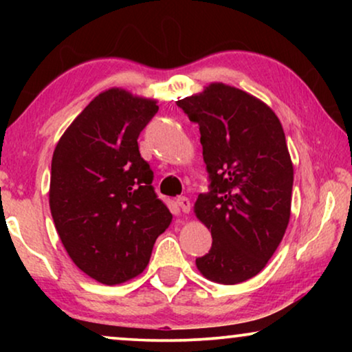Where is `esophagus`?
I'll return each mask as SVG.
<instances>
[{"label": "esophagus", "mask_w": 352, "mask_h": 352, "mask_svg": "<svg viewBox=\"0 0 352 352\" xmlns=\"http://www.w3.org/2000/svg\"><path fill=\"white\" fill-rule=\"evenodd\" d=\"M176 204L179 205L182 213H189V211H190V200L187 199V197H177Z\"/></svg>", "instance_id": "esophagus-1"}]
</instances>
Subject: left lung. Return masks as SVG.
Listing matches in <instances>:
<instances>
[{
	"label": "left lung",
	"instance_id": "8db88e82",
	"mask_svg": "<svg viewBox=\"0 0 352 352\" xmlns=\"http://www.w3.org/2000/svg\"><path fill=\"white\" fill-rule=\"evenodd\" d=\"M199 124L211 184L195 214L211 230L197 258L210 280L235 285L263 271L290 219L293 165L277 115L261 100L223 83L177 100Z\"/></svg>",
	"mask_w": 352,
	"mask_h": 352
}]
</instances>
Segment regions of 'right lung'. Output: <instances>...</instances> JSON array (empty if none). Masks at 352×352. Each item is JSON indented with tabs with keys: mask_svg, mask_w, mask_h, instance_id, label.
Returning <instances> with one entry per match:
<instances>
[{
	"mask_svg": "<svg viewBox=\"0 0 352 352\" xmlns=\"http://www.w3.org/2000/svg\"><path fill=\"white\" fill-rule=\"evenodd\" d=\"M157 112L155 100L104 91L67 128L52 155L50 206L57 234L76 267L105 285L141 274L171 223L138 146Z\"/></svg>",
	"mask_w": 352,
	"mask_h": 352,
	"instance_id": "right-lung-1",
	"label": "right lung"
}]
</instances>
